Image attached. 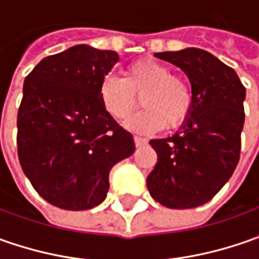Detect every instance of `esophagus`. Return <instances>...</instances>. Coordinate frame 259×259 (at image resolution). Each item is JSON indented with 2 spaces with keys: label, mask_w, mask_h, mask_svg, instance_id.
<instances>
[{
  "label": "esophagus",
  "mask_w": 259,
  "mask_h": 259,
  "mask_svg": "<svg viewBox=\"0 0 259 259\" xmlns=\"http://www.w3.org/2000/svg\"><path fill=\"white\" fill-rule=\"evenodd\" d=\"M134 143H135V147H144V145H147V140L145 138H141V137H134Z\"/></svg>",
  "instance_id": "1"
}]
</instances>
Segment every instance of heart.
I'll return each mask as SVG.
<instances>
[{
    "label": "heart",
    "mask_w": 259,
    "mask_h": 259,
    "mask_svg": "<svg viewBox=\"0 0 259 259\" xmlns=\"http://www.w3.org/2000/svg\"><path fill=\"white\" fill-rule=\"evenodd\" d=\"M160 60L145 57L125 67L124 79L106 76L99 85V98L112 118L122 121L138 105L144 109L126 121L125 126L138 134H153L163 126L177 128L187 119L193 106L190 83Z\"/></svg>",
    "instance_id": "heart-1"
}]
</instances>
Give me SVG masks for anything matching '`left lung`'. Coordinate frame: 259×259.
Listing matches in <instances>:
<instances>
[{"mask_svg": "<svg viewBox=\"0 0 259 259\" xmlns=\"http://www.w3.org/2000/svg\"><path fill=\"white\" fill-rule=\"evenodd\" d=\"M154 56L186 73L193 106L176 134L150 141L157 164L147 187L165 207L192 209L207 203L239 161L246 92L234 69L206 50L189 47Z\"/></svg>", "mask_w": 259, "mask_h": 259, "instance_id": "obj_1", "label": "left lung"}]
</instances>
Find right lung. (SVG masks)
<instances>
[{
    "mask_svg": "<svg viewBox=\"0 0 259 259\" xmlns=\"http://www.w3.org/2000/svg\"><path fill=\"white\" fill-rule=\"evenodd\" d=\"M118 60L116 52L77 45L45 57L25 77L18 160L35 192L60 209L102 203L111 168L135 151L133 135L99 98V85Z\"/></svg>",
    "mask_w": 259,
    "mask_h": 259,
    "instance_id": "obj_1",
    "label": "right lung"
}]
</instances>
